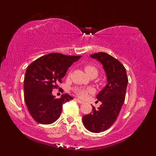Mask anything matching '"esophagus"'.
<instances>
[{
  "mask_svg": "<svg viewBox=\"0 0 156 156\" xmlns=\"http://www.w3.org/2000/svg\"><path fill=\"white\" fill-rule=\"evenodd\" d=\"M76 100H77V101H78V102L79 103H81V104H82V103H84V102H83V101H80V99H78V98H76Z\"/></svg>",
  "mask_w": 156,
  "mask_h": 156,
  "instance_id": "34e87169",
  "label": "esophagus"
}]
</instances>
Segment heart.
<instances>
[{
    "label": "heart",
    "mask_w": 156,
    "mask_h": 156,
    "mask_svg": "<svg viewBox=\"0 0 156 156\" xmlns=\"http://www.w3.org/2000/svg\"><path fill=\"white\" fill-rule=\"evenodd\" d=\"M85 70L89 76H90L91 74L96 73L98 75V69L96 66L91 65H87L85 66ZM95 90L92 87H87V88H84V87H76L74 89V92H75L78 96L80 98H85L86 96L88 95V94H93Z\"/></svg>",
    "instance_id": "heart-1"
}]
</instances>
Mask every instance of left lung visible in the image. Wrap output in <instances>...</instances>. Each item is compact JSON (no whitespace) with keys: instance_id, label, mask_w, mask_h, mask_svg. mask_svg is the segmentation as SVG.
Masks as SVG:
<instances>
[{"instance_id":"1","label":"left lung","mask_w":156,"mask_h":156,"mask_svg":"<svg viewBox=\"0 0 156 156\" xmlns=\"http://www.w3.org/2000/svg\"><path fill=\"white\" fill-rule=\"evenodd\" d=\"M90 57L103 65L108 84L96 96L102 104L97 109L93 106V112L83 117V123L90 132L101 133L108 129L117 120L124 103L128 80L125 67L114 57L103 52Z\"/></svg>"}]
</instances>
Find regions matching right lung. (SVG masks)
Listing matches in <instances>:
<instances>
[{
    "instance_id": "obj_1",
    "label": "right lung",
    "mask_w": 156,
    "mask_h": 156,
    "mask_svg": "<svg viewBox=\"0 0 156 156\" xmlns=\"http://www.w3.org/2000/svg\"><path fill=\"white\" fill-rule=\"evenodd\" d=\"M80 58L52 53L28 66L24 78V99L30 114L37 122L41 124L55 122L60 117L62 105L73 99L68 94L55 98L52 91L62 83L68 68Z\"/></svg>"
}]
</instances>
